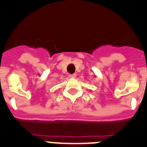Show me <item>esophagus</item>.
<instances>
[{"mask_svg": "<svg viewBox=\"0 0 147 147\" xmlns=\"http://www.w3.org/2000/svg\"><path fill=\"white\" fill-rule=\"evenodd\" d=\"M76 75H75V74H73V75H69V77L70 78H76Z\"/></svg>", "mask_w": 147, "mask_h": 147, "instance_id": "34e87169", "label": "esophagus"}]
</instances>
